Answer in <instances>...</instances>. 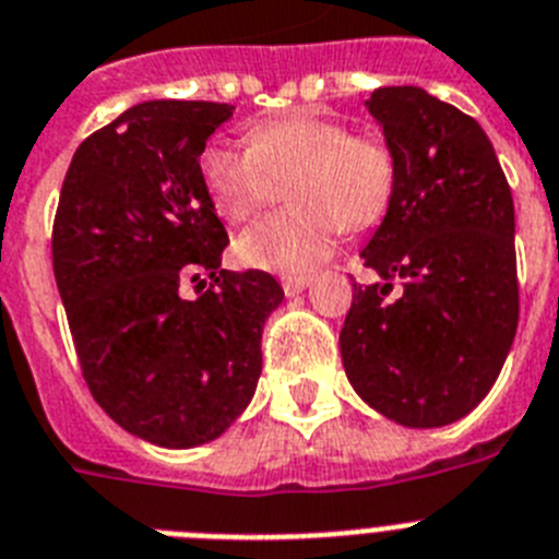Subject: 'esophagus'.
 I'll return each mask as SVG.
<instances>
[{"label":"esophagus","instance_id":"esophagus-1","mask_svg":"<svg viewBox=\"0 0 559 559\" xmlns=\"http://www.w3.org/2000/svg\"><path fill=\"white\" fill-rule=\"evenodd\" d=\"M309 284H312V278H309V275H289V278H281V286H284L286 295L304 293Z\"/></svg>","mask_w":559,"mask_h":559}]
</instances>
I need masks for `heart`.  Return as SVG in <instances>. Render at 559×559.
<instances>
[{"label":"heart","mask_w":559,"mask_h":559,"mask_svg":"<svg viewBox=\"0 0 559 559\" xmlns=\"http://www.w3.org/2000/svg\"><path fill=\"white\" fill-rule=\"evenodd\" d=\"M202 179L222 219L245 225L289 188V207L236 239V259L273 273H309L332 255L340 230H366L391 207L396 159L377 134L298 111L252 126L247 145L213 143Z\"/></svg>","instance_id":"obj_1"}]
</instances>
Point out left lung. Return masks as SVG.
<instances>
[{
	"instance_id": "obj_1",
	"label": "left lung",
	"mask_w": 559,
	"mask_h": 559,
	"mask_svg": "<svg viewBox=\"0 0 559 559\" xmlns=\"http://www.w3.org/2000/svg\"><path fill=\"white\" fill-rule=\"evenodd\" d=\"M366 106L394 152L396 191L360 252L382 284H354L340 354L373 411L441 427L489 394L512 348V191L478 120L455 106L419 86H380Z\"/></svg>"
}]
</instances>
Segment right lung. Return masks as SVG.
<instances>
[{
	"instance_id": "obj_1",
	"label": "right lung",
	"mask_w": 559,
	"mask_h": 559,
	"mask_svg": "<svg viewBox=\"0 0 559 559\" xmlns=\"http://www.w3.org/2000/svg\"><path fill=\"white\" fill-rule=\"evenodd\" d=\"M230 104L145 100L78 145L52 222V273L92 396L132 436L197 448L250 405L270 273H227L199 157ZM205 269L212 284L198 280ZM198 280V298L178 286Z\"/></svg>"
}]
</instances>
